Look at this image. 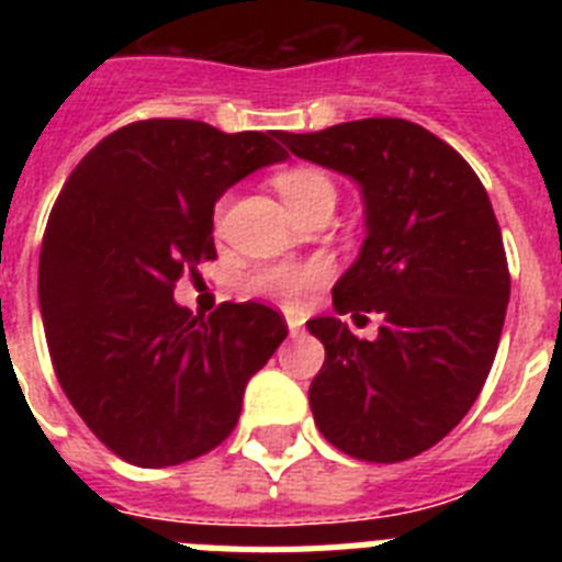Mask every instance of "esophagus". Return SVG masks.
<instances>
[{"label": "esophagus", "mask_w": 562, "mask_h": 562, "mask_svg": "<svg viewBox=\"0 0 562 562\" xmlns=\"http://www.w3.org/2000/svg\"><path fill=\"white\" fill-rule=\"evenodd\" d=\"M286 326H290V335H297L304 329V317L295 315V312H286Z\"/></svg>", "instance_id": "obj_1"}]
</instances>
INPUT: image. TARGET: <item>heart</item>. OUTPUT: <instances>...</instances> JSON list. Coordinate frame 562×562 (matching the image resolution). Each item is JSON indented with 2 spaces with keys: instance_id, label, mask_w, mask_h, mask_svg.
<instances>
[{
  "instance_id": "b5f03b06",
  "label": "heart",
  "mask_w": 562,
  "mask_h": 562,
  "mask_svg": "<svg viewBox=\"0 0 562 562\" xmlns=\"http://www.w3.org/2000/svg\"><path fill=\"white\" fill-rule=\"evenodd\" d=\"M276 186L284 196L286 205L292 211L304 207L315 196L324 193H335V186L329 182L326 173L317 168L292 166L278 171ZM331 276V265L326 258H310V261H272V265H261L247 276V290L267 301H278V304H297L304 301L312 290L326 284Z\"/></svg>"
}]
</instances>
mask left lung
<instances>
[{
    "label": "left lung",
    "instance_id": "left-lung-1",
    "mask_svg": "<svg viewBox=\"0 0 562 562\" xmlns=\"http://www.w3.org/2000/svg\"><path fill=\"white\" fill-rule=\"evenodd\" d=\"M276 137L360 186L369 236L331 301L382 315L376 340L340 317L306 324L326 349L310 385L317 430L351 459H414L473 408L498 351L509 267L490 196L453 146L402 117Z\"/></svg>",
    "mask_w": 562,
    "mask_h": 562
}]
</instances>
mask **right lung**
<instances>
[{"mask_svg": "<svg viewBox=\"0 0 562 562\" xmlns=\"http://www.w3.org/2000/svg\"><path fill=\"white\" fill-rule=\"evenodd\" d=\"M286 151L276 134L151 117L103 137L58 193L38 258L53 369L87 428L123 461L171 467L220 448L245 385L286 337L265 304L207 317L173 304L213 261V205Z\"/></svg>", "mask_w": 562, "mask_h": 562, "instance_id": "right-lung-1", "label": "right lung"}]
</instances>
